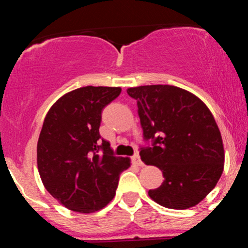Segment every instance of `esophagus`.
I'll return each instance as SVG.
<instances>
[{
  "label": "esophagus",
  "instance_id": "34e87169",
  "mask_svg": "<svg viewBox=\"0 0 248 248\" xmlns=\"http://www.w3.org/2000/svg\"><path fill=\"white\" fill-rule=\"evenodd\" d=\"M133 160H134V162H135L136 164H138V166H140V167L143 166V162L141 161V157H140V155H139V153H136L135 155L133 156Z\"/></svg>",
  "mask_w": 248,
  "mask_h": 248
}]
</instances>
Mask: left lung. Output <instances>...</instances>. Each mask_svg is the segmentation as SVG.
<instances>
[{
  "label": "left lung",
  "instance_id": "8db88e82",
  "mask_svg": "<svg viewBox=\"0 0 248 248\" xmlns=\"http://www.w3.org/2000/svg\"><path fill=\"white\" fill-rule=\"evenodd\" d=\"M138 101L146 146L141 160L156 166L164 182L148 191L168 209L195 206L216 186L224 169L220 132L209 108L187 91L170 85L128 88Z\"/></svg>",
  "mask_w": 248,
  "mask_h": 248
}]
</instances>
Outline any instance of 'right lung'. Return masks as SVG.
I'll list each match as a JSON object with an SVG mask.
<instances>
[{
	"instance_id": "right-lung-1",
	"label": "right lung",
	"mask_w": 248,
	"mask_h": 248,
	"mask_svg": "<svg viewBox=\"0 0 248 248\" xmlns=\"http://www.w3.org/2000/svg\"><path fill=\"white\" fill-rule=\"evenodd\" d=\"M120 87L86 86L62 95L45 116L37 164L45 189L72 211L102 209L115 196L120 173L129 160L116 157L99 127L104 108Z\"/></svg>"
}]
</instances>
